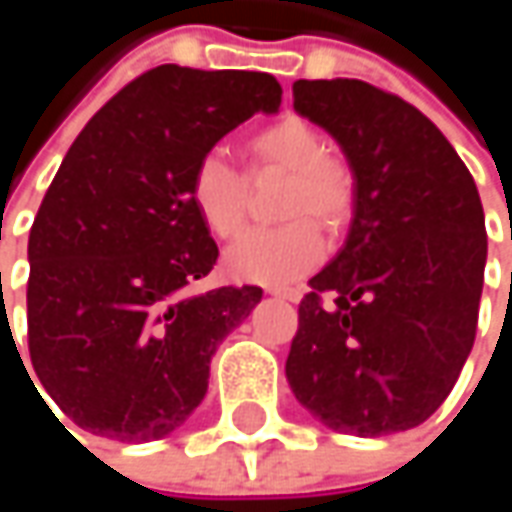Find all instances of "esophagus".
Listing matches in <instances>:
<instances>
[{"label": "esophagus", "instance_id": "34e87169", "mask_svg": "<svg viewBox=\"0 0 512 512\" xmlns=\"http://www.w3.org/2000/svg\"><path fill=\"white\" fill-rule=\"evenodd\" d=\"M269 293H272V296H278V299H287V302H299V296H302V290H299V287H272Z\"/></svg>", "mask_w": 512, "mask_h": 512}]
</instances>
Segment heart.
I'll return each mask as SVG.
<instances>
[{
	"instance_id": "heart-1",
	"label": "heart",
	"mask_w": 512,
	"mask_h": 512,
	"mask_svg": "<svg viewBox=\"0 0 512 512\" xmlns=\"http://www.w3.org/2000/svg\"><path fill=\"white\" fill-rule=\"evenodd\" d=\"M246 154L255 177L287 174L278 198V219L287 222L237 240L225 255V266L240 281L284 287L308 275L326 255L317 221L326 231L350 222L356 210V174L341 156L326 154L323 133L299 115L263 124L249 136ZM186 195L213 237L231 240L243 231L249 180L225 156H201L192 165Z\"/></svg>"
}]
</instances>
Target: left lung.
I'll return each mask as SVG.
<instances>
[{
	"mask_svg": "<svg viewBox=\"0 0 512 512\" xmlns=\"http://www.w3.org/2000/svg\"><path fill=\"white\" fill-rule=\"evenodd\" d=\"M293 109L344 148L356 210L344 249L299 302L287 382L329 430H412L445 403L474 347L486 266L474 177L424 112L370 82L299 79Z\"/></svg>",
	"mask_w": 512,
	"mask_h": 512,
	"instance_id": "obj_1",
	"label": "left lung"
}]
</instances>
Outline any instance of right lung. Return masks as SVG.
<instances>
[{
	"mask_svg": "<svg viewBox=\"0 0 512 512\" xmlns=\"http://www.w3.org/2000/svg\"><path fill=\"white\" fill-rule=\"evenodd\" d=\"M278 103L269 73L159 64L61 159L29 231L26 314L32 367L79 430L151 442L204 400L210 358L263 290H195L219 246L186 186L225 133Z\"/></svg>",
	"mask_w": 512,
	"mask_h": 512,
	"instance_id": "right-lung-1",
	"label": "right lung"
}]
</instances>
